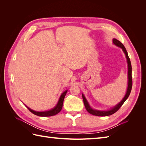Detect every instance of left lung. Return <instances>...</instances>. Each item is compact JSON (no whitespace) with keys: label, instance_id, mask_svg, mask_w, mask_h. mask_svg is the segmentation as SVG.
Instances as JSON below:
<instances>
[{"label":"left lung","instance_id":"left-lung-1","mask_svg":"<svg viewBox=\"0 0 146 146\" xmlns=\"http://www.w3.org/2000/svg\"><path fill=\"white\" fill-rule=\"evenodd\" d=\"M113 42L114 45H116V46L121 48L122 51L123 52V53H124L125 55L127 62V64H128L127 65L128 66V86H127L126 94L124 96V98L122 99V100L120 102H119L118 104H117L116 105L114 106V107L111 108L110 110H105V111H103V110H95V109L92 108L90 105L89 103H88V102L87 101L85 96H84L83 94H82L83 103H84V105H85V107L86 108V110H87V111L88 113H90V114H92V115L97 116H107L111 115V114H114V113H116L117 110L121 108V107L123 105V104L125 102V101L127 99V98H129V96L130 94L131 90V88H132L131 65V62H130L129 55H128V53L126 50V48L124 47V46H123L120 41L115 38H113Z\"/></svg>","mask_w":146,"mask_h":146}]
</instances>
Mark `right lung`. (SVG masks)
I'll return each instance as SVG.
<instances>
[{
  "mask_svg": "<svg viewBox=\"0 0 146 146\" xmlns=\"http://www.w3.org/2000/svg\"><path fill=\"white\" fill-rule=\"evenodd\" d=\"M67 92H68V90L64 91L63 93L61 94V96L60 97V99L58 101V102H57L56 105L54 108L49 110H47V111H35V110L30 109L29 107H28L27 106H26L25 105V107L29 110V111L30 112H32L33 114H35V115H36V116H42V117H47V116H54V115H55V114H58L61 111V109H62L64 99L65 98V96H66V93H67Z\"/></svg>",
  "mask_w": 146,
  "mask_h": 146,
  "instance_id": "1",
  "label": "right lung"
}]
</instances>
